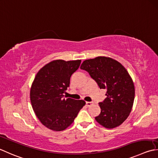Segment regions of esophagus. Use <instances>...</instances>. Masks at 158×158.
Here are the masks:
<instances>
[{
  "label": "esophagus",
  "instance_id": "obj_1",
  "mask_svg": "<svg viewBox=\"0 0 158 158\" xmlns=\"http://www.w3.org/2000/svg\"><path fill=\"white\" fill-rule=\"evenodd\" d=\"M93 104H94L93 102H86V106H87L88 107H90Z\"/></svg>",
  "mask_w": 158,
  "mask_h": 158
}]
</instances>
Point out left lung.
<instances>
[{
  "label": "left lung",
  "instance_id": "1",
  "mask_svg": "<svg viewBox=\"0 0 158 158\" xmlns=\"http://www.w3.org/2000/svg\"><path fill=\"white\" fill-rule=\"evenodd\" d=\"M80 69L87 71L101 89H107V98L98 103L101 114L96 120L107 129L121 125L131 112L135 97L134 84L127 70L107 57L86 60Z\"/></svg>",
  "mask_w": 158,
  "mask_h": 158
}]
</instances>
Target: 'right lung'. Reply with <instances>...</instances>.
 <instances>
[{
	"label": "right lung",
	"instance_id": "add662e5",
	"mask_svg": "<svg viewBox=\"0 0 158 158\" xmlns=\"http://www.w3.org/2000/svg\"><path fill=\"white\" fill-rule=\"evenodd\" d=\"M81 61H52L38 71L33 80L30 91L32 107L42 124L51 130L66 129L85 106L83 100L63 98L69 87L70 77Z\"/></svg>",
	"mask_w": 158,
	"mask_h": 158
}]
</instances>
